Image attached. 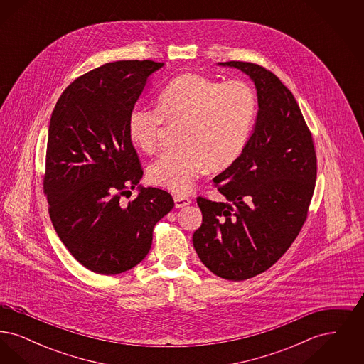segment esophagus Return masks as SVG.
Listing matches in <instances>:
<instances>
[{"mask_svg":"<svg viewBox=\"0 0 364 364\" xmlns=\"http://www.w3.org/2000/svg\"><path fill=\"white\" fill-rule=\"evenodd\" d=\"M174 205H176V208H186V206H188L191 203V199L188 196H186V195H174Z\"/></svg>","mask_w":364,"mask_h":364,"instance_id":"obj_1","label":"esophagus"}]
</instances>
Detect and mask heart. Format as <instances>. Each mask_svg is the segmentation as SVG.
I'll return each instance as SVG.
<instances>
[{
  "label": "heart",
  "mask_w": 364,
  "mask_h": 364,
  "mask_svg": "<svg viewBox=\"0 0 364 364\" xmlns=\"http://www.w3.org/2000/svg\"><path fill=\"white\" fill-rule=\"evenodd\" d=\"M255 88L242 80L220 83L198 73H184L164 87L158 109L135 107L128 117V135L144 153L161 144L165 122L181 125L178 150L165 153L149 168L158 187L187 193L208 168L232 166L247 147L258 119Z\"/></svg>",
  "instance_id": "b5f03b06"
}]
</instances>
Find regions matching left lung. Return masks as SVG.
I'll return each mask as SVG.
<instances>
[{
	"label": "left lung",
	"instance_id": "obj_1",
	"mask_svg": "<svg viewBox=\"0 0 364 364\" xmlns=\"http://www.w3.org/2000/svg\"><path fill=\"white\" fill-rule=\"evenodd\" d=\"M258 94V119L244 153L213 178L224 202L198 196L203 221L192 242L210 272L229 281L270 269L304 225L316 180V154L294 94L270 70L228 61Z\"/></svg>",
	"mask_w": 364,
	"mask_h": 364
}]
</instances>
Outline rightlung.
<instances>
[{"mask_svg": "<svg viewBox=\"0 0 364 364\" xmlns=\"http://www.w3.org/2000/svg\"><path fill=\"white\" fill-rule=\"evenodd\" d=\"M164 63H107L75 79L49 125L43 193L53 226L88 270L120 274L146 258L156 223L174 206L169 192L139 187L143 176L128 117L147 77Z\"/></svg>", "mask_w": 364, "mask_h": 364, "instance_id": "obj_1", "label": "right lung"}]
</instances>
